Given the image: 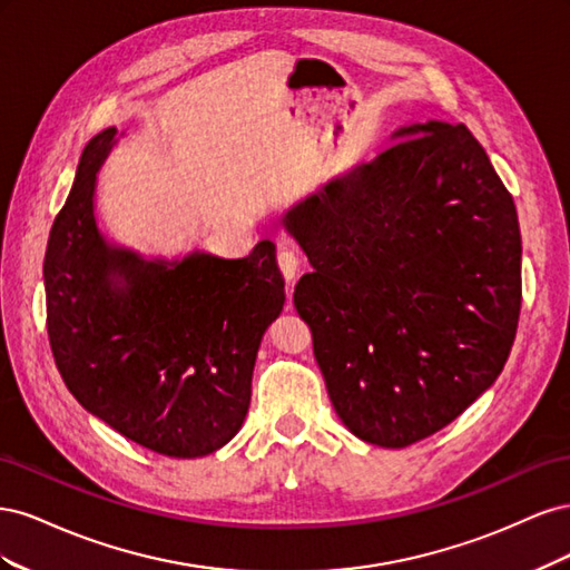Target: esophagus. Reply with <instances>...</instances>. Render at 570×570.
I'll return each mask as SVG.
<instances>
[{"label":"esophagus","instance_id":"obj_1","mask_svg":"<svg viewBox=\"0 0 570 570\" xmlns=\"http://www.w3.org/2000/svg\"><path fill=\"white\" fill-rule=\"evenodd\" d=\"M278 266H281V271H283L287 283L295 281V275H297V271H299V256H297V252L292 249V247H281V249H278ZM289 299H292V289H289ZM289 304H292V302H289Z\"/></svg>","mask_w":570,"mask_h":570}]
</instances>
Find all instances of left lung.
I'll list each match as a JSON object with an SVG mask.
<instances>
[{
    "label": "left lung",
    "instance_id": "1",
    "mask_svg": "<svg viewBox=\"0 0 570 570\" xmlns=\"http://www.w3.org/2000/svg\"><path fill=\"white\" fill-rule=\"evenodd\" d=\"M283 214L312 273L295 306L352 435L402 450L492 387L521 314V230L465 126H402Z\"/></svg>",
    "mask_w": 570,
    "mask_h": 570
}]
</instances>
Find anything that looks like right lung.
<instances>
[{"instance_id":"obj_1","label":"right lung","mask_w":570,"mask_h":570,"mask_svg":"<svg viewBox=\"0 0 570 570\" xmlns=\"http://www.w3.org/2000/svg\"><path fill=\"white\" fill-rule=\"evenodd\" d=\"M116 128L85 145L45 254L47 331L80 406L147 450L197 459L245 423L256 352L281 316L275 245L245 258L147 256L101 230L97 174Z\"/></svg>"}]
</instances>
